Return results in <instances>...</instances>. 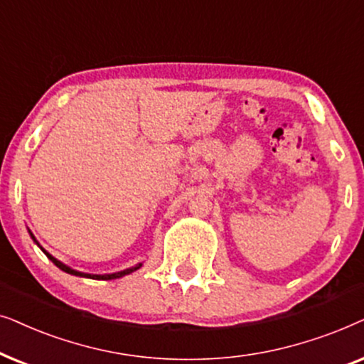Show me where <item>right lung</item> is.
Segmentation results:
<instances>
[{
  "mask_svg": "<svg viewBox=\"0 0 364 364\" xmlns=\"http://www.w3.org/2000/svg\"><path fill=\"white\" fill-rule=\"evenodd\" d=\"M30 235H31V238H33V241H35V243L40 246V243H38L36 241V238L35 236H33V232L30 231ZM41 248V246H40ZM41 251L43 253H45L48 258H50L53 263H55L58 268L60 269H63L65 271V273H70V274H75V276H81V278H90V279H116V278H123V276H126V274H129V273H133V271H136V269H139L141 268V263L139 264H136V266H133V268H128V269H123V271H118V273H111V274H90V273H81V271H76V269H73V268H70V266H66V264H63L61 261H58L56 258H53V256L48 253V251H45L41 248Z\"/></svg>",
  "mask_w": 364,
  "mask_h": 364,
  "instance_id": "1",
  "label": "right lung"
}]
</instances>
